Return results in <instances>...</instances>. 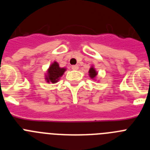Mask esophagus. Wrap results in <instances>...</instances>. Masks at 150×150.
Returning a JSON list of instances; mask_svg holds the SVG:
<instances>
[{"mask_svg":"<svg viewBox=\"0 0 150 150\" xmlns=\"http://www.w3.org/2000/svg\"><path fill=\"white\" fill-rule=\"evenodd\" d=\"M72 69L74 71H77L78 69H79V67H78V65H73Z\"/></svg>","mask_w":150,"mask_h":150,"instance_id":"esophagus-1","label":"esophagus"}]
</instances>
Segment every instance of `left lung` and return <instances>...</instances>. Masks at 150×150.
<instances>
[{
  "label": "left lung",
  "mask_w": 150,
  "mask_h": 150,
  "mask_svg": "<svg viewBox=\"0 0 150 150\" xmlns=\"http://www.w3.org/2000/svg\"><path fill=\"white\" fill-rule=\"evenodd\" d=\"M98 75V72L96 71V70H95V67H93V66H91V67H90L89 71H88V76H90V78L92 79H94L95 80V77H96V76Z\"/></svg>",
  "instance_id": "left-lung-1"
}]
</instances>
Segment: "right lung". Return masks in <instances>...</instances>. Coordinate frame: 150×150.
Listing matches in <instances>:
<instances>
[{
	"instance_id": "add662e5",
	"label": "right lung",
	"mask_w": 150,
	"mask_h": 150,
	"mask_svg": "<svg viewBox=\"0 0 150 150\" xmlns=\"http://www.w3.org/2000/svg\"><path fill=\"white\" fill-rule=\"evenodd\" d=\"M66 71L65 67H60L58 62H54L47 70V73L45 74V79L48 83H56Z\"/></svg>"
}]
</instances>
